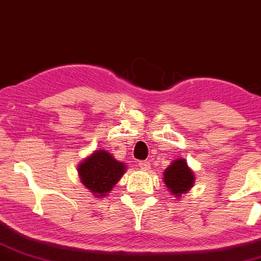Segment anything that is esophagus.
<instances>
[{"label": "esophagus", "mask_w": 261, "mask_h": 261, "mask_svg": "<svg viewBox=\"0 0 261 261\" xmlns=\"http://www.w3.org/2000/svg\"><path fill=\"white\" fill-rule=\"evenodd\" d=\"M138 165H139V168H141L142 170H148L150 168L149 162H139Z\"/></svg>", "instance_id": "1"}]
</instances>
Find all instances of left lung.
Returning a JSON list of instances; mask_svg holds the SVG:
<instances>
[{
    "mask_svg": "<svg viewBox=\"0 0 261 261\" xmlns=\"http://www.w3.org/2000/svg\"><path fill=\"white\" fill-rule=\"evenodd\" d=\"M163 174V180L168 190L176 198H180L181 194H186L194 186V173L181 158L172 162Z\"/></svg>",
    "mask_w": 261,
    "mask_h": 261,
    "instance_id": "left-lung-1",
    "label": "left lung"
}]
</instances>
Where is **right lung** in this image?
Returning a JSON list of instances; mask_svg holds the SVG:
<instances>
[{
    "instance_id": "1",
    "label": "right lung",
    "mask_w": 261,
    "mask_h": 261,
    "mask_svg": "<svg viewBox=\"0 0 261 261\" xmlns=\"http://www.w3.org/2000/svg\"><path fill=\"white\" fill-rule=\"evenodd\" d=\"M125 172V164L105 149L94 150L78 165L81 181L94 197H106Z\"/></svg>"
}]
</instances>
